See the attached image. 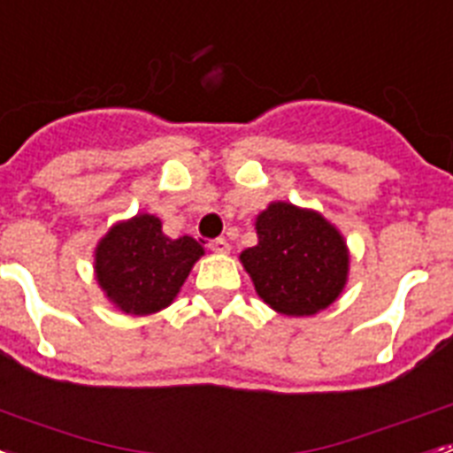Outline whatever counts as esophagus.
<instances>
[{"label": "esophagus", "mask_w": 453, "mask_h": 453, "mask_svg": "<svg viewBox=\"0 0 453 453\" xmlns=\"http://www.w3.org/2000/svg\"><path fill=\"white\" fill-rule=\"evenodd\" d=\"M208 248L212 250V252H218V254H226L231 250V245L224 238H215V241H211V245Z\"/></svg>", "instance_id": "obj_1"}]
</instances>
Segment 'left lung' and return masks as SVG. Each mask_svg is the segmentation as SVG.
Wrapping results in <instances>:
<instances>
[{
	"mask_svg": "<svg viewBox=\"0 0 453 453\" xmlns=\"http://www.w3.org/2000/svg\"><path fill=\"white\" fill-rule=\"evenodd\" d=\"M254 229L259 242L238 259L268 308L310 317L338 301L349 278V248L335 224L312 208L273 201Z\"/></svg>",
	"mask_w": 453,
	"mask_h": 453,
	"instance_id": "1",
	"label": "left lung"
}]
</instances>
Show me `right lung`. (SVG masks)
Wrapping results in <instances>:
<instances>
[{
	"mask_svg": "<svg viewBox=\"0 0 453 453\" xmlns=\"http://www.w3.org/2000/svg\"><path fill=\"white\" fill-rule=\"evenodd\" d=\"M192 235L168 238L150 212L115 222L95 248V278L125 315L148 317L168 308L194 264L203 257Z\"/></svg>",
	"mask_w": 453,
	"mask_h": 453,
	"instance_id": "right-lung-1",
	"label": "right lung"
}]
</instances>
